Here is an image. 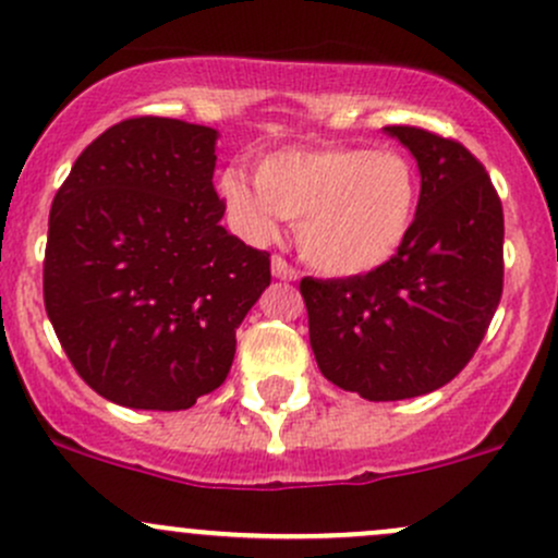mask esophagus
<instances>
[{"label": "esophagus", "instance_id": "1", "mask_svg": "<svg viewBox=\"0 0 558 558\" xmlns=\"http://www.w3.org/2000/svg\"><path fill=\"white\" fill-rule=\"evenodd\" d=\"M272 275H275V278H280V280H296L299 269L289 265V262H286L280 254H275L272 256Z\"/></svg>", "mask_w": 558, "mask_h": 558}]
</instances>
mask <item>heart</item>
Instances as JSON below:
<instances>
[{
    "label": "heart",
    "instance_id": "1",
    "mask_svg": "<svg viewBox=\"0 0 558 558\" xmlns=\"http://www.w3.org/2000/svg\"><path fill=\"white\" fill-rule=\"evenodd\" d=\"M219 195L251 241H269L280 219L299 222V246L328 275H365L400 254L418 217L413 163L395 150L344 145L283 148L246 171L219 177Z\"/></svg>",
    "mask_w": 558,
    "mask_h": 558
}]
</instances>
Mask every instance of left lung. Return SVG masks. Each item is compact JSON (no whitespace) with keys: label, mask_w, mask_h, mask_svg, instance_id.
Returning <instances> with one entry per match:
<instances>
[{"label":"left lung","mask_w":558,"mask_h":558,"mask_svg":"<svg viewBox=\"0 0 558 558\" xmlns=\"http://www.w3.org/2000/svg\"><path fill=\"white\" fill-rule=\"evenodd\" d=\"M384 130L421 171L408 243L373 272L299 283L317 368L371 402L410 400L452 381L504 293V206L480 158L418 126Z\"/></svg>","instance_id":"1"}]
</instances>
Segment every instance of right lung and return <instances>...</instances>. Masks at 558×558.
<instances>
[{"label": "right lung", "instance_id": "right-lung-1", "mask_svg": "<svg viewBox=\"0 0 558 558\" xmlns=\"http://www.w3.org/2000/svg\"><path fill=\"white\" fill-rule=\"evenodd\" d=\"M217 132L137 116L92 140L54 193L45 310L78 376L134 410H187L228 378L269 254L219 225Z\"/></svg>", "mask_w": 558, "mask_h": 558}]
</instances>
